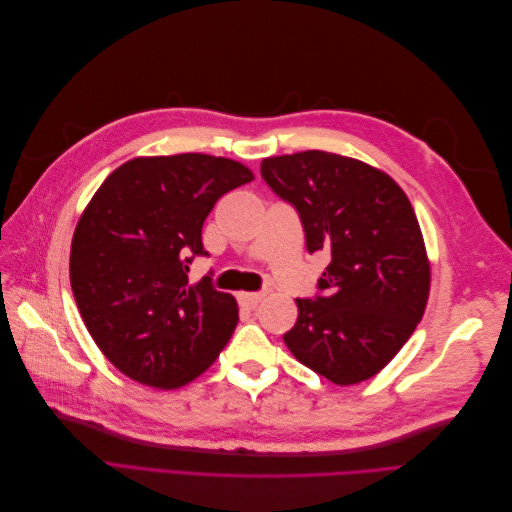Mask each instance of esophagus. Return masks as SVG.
Wrapping results in <instances>:
<instances>
[{
  "label": "esophagus",
  "mask_w": 512,
  "mask_h": 512,
  "mask_svg": "<svg viewBox=\"0 0 512 512\" xmlns=\"http://www.w3.org/2000/svg\"><path fill=\"white\" fill-rule=\"evenodd\" d=\"M239 303L245 305V307H254L258 305L262 299H265V294L262 292H239Z\"/></svg>",
  "instance_id": "34e87169"
}]
</instances>
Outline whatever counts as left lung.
I'll list each match as a JSON object with an SVG mask.
<instances>
[{
	"label": "left lung",
	"mask_w": 512,
	"mask_h": 512,
	"mask_svg": "<svg viewBox=\"0 0 512 512\" xmlns=\"http://www.w3.org/2000/svg\"><path fill=\"white\" fill-rule=\"evenodd\" d=\"M262 179L297 207L309 252H327L324 297L297 299L294 359L333 384L376 376L421 322L431 286L423 232L384 170L329 151L265 158Z\"/></svg>",
	"instance_id": "8db88e82"
}]
</instances>
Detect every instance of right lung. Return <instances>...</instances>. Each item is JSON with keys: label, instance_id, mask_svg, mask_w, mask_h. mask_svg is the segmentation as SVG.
I'll use <instances>...</instances> for the list:
<instances>
[{"label": "right lung", "instance_id": "add662e5", "mask_svg": "<svg viewBox=\"0 0 512 512\" xmlns=\"http://www.w3.org/2000/svg\"><path fill=\"white\" fill-rule=\"evenodd\" d=\"M245 164L207 153L141 156L115 168L74 228L70 284L96 346L123 376L173 391L196 380L235 333L232 294L188 286L218 198L250 183Z\"/></svg>", "mask_w": 512, "mask_h": 512}]
</instances>
